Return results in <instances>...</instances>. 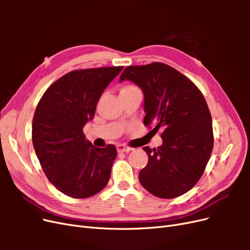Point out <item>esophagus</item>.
Here are the masks:
<instances>
[{"mask_svg":"<svg viewBox=\"0 0 250 250\" xmlns=\"http://www.w3.org/2000/svg\"><path fill=\"white\" fill-rule=\"evenodd\" d=\"M117 149H118L119 152H129V151L133 150V148L127 146V145H122V144H120V145H118Z\"/></svg>","mask_w":250,"mask_h":250,"instance_id":"obj_1","label":"esophagus"}]
</instances>
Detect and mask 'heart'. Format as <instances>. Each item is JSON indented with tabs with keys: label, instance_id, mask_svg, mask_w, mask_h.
I'll return each instance as SVG.
<instances>
[{
	"label": "heart",
	"instance_id": "b5f03b06",
	"mask_svg": "<svg viewBox=\"0 0 250 250\" xmlns=\"http://www.w3.org/2000/svg\"><path fill=\"white\" fill-rule=\"evenodd\" d=\"M134 88H137V87L133 86V85H124L122 88H121V94L126 93V92H129V90H132Z\"/></svg>",
	"mask_w": 250,
	"mask_h": 250
}]
</instances>
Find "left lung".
I'll return each instance as SVG.
<instances>
[{"label": "left lung", "instance_id": "8db88e82", "mask_svg": "<svg viewBox=\"0 0 250 250\" xmlns=\"http://www.w3.org/2000/svg\"><path fill=\"white\" fill-rule=\"evenodd\" d=\"M130 80L144 93V125L163 129V145L143 149L148 164L141 185L160 198H175L198 183L214 147L206 99L185 75L162 62L127 66L120 81Z\"/></svg>", "mask_w": 250, "mask_h": 250}]
</instances>
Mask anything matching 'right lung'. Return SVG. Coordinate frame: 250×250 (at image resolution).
I'll return each mask as SVG.
<instances>
[{"label":"right lung","mask_w":250,"mask_h":250,"mask_svg":"<svg viewBox=\"0 0 250 250\" xmlns=\"http://www.w3.org/2000/svg\"><path fill=\"white\" fill-rule=\"evenodd\" d=\"M123 66L76 70L56 80L37 104L32 142L50 183L72 198H87L106 187L116 160L113 145L98 148L83 127L95 116L97 103Z\"/></svg>","instance_id":"add662e5"}]
</instances>
